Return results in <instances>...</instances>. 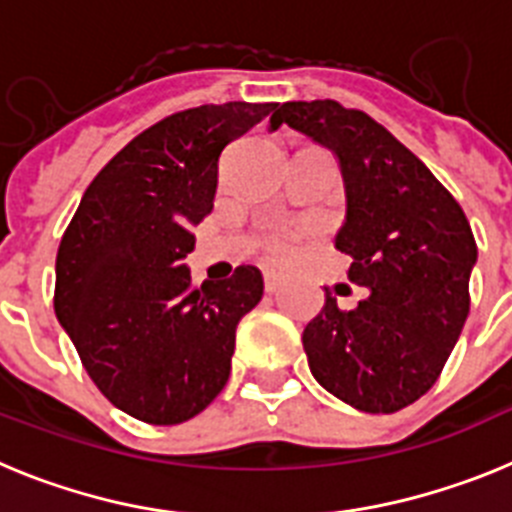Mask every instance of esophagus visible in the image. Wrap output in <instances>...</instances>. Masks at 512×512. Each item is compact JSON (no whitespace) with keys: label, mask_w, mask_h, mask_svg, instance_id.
Segmentation results:
<instances>
[{"label":"esophagus","mask_w":512,"mask_h":512,"mask_svg":"<svg viewBox=\"0 0 512 512\" xmlns=\"http://www.w3.org/2000/svg\"><path fill=\"white\" fill-rule=\"evenodd\" d=\"M284 284H287V274H282V271H264L266 292H279Z\"/></svg>","instance_id":"34e87169"}]
</instances>
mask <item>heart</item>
Listing matches in <instances>:
<instances>
[{"instance_id": "b5f03b06", "label": "heart", "mask_w": 512, "mask_h": 512, "mask_svg": "<svg viewBox=\"0 0 512 512\" xmlns=\"http://www.w3.org/2000/svg\"><path fill=\"white\" fill-rule=\"evenodd\" d=\"M295 238L297 235L292 230H274V233L266 238V251L274 256V259H287L289 253L295 251Z\"/></svg>"}]
</instances>
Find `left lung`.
<instances>
[{
  "label": "left lung",
  "instance_id": "8db88e82",
  "mask_svg": "<svg viewBox=\"0 0 512 512\" xmlns=\"http://www.w3.org/2000/svg\"><path fill=\"white\" fill-rule=\"evenodd\" d=\"M289 125L338 158L346 223L336 248L348 279L369 289L354 310L325 292L302 333L320 387L361 413H397L436 384L469 312L477 243L459 202L431 169L359 110L333 99L284 102Z\"/></svg>",
  "mask_w": 512,
  "mask_h": 512
}]
</instances>
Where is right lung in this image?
Returning a JSON list of instances; mask_svg holds the SVG:
<instances>
[{
    "label": "right lung",
    "instance_id": "1",
    "mask_svg": "<svg viewBox=\"0 0 512 512\" xmlns=\"http://www.w3.org/2000/svg\"><path fill=\"white\" fill-rule=\"evenodd\" d=\"M274 110L225 102L164 117L94 176L63 233L58 323L99 392L143 423H184L228 382L235 328L264 277L238 266L194 287L184 256L212 212L225 146Z\"/></svg>",
    "mask_w": 512,
    "mask_h": 512
}]
</instances>
